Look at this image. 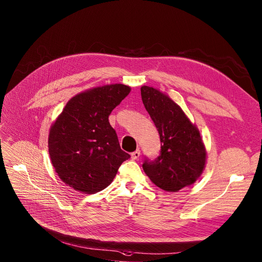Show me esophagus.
Masks as SVG:
<instances>
[{
    "mask_svg": "<svg viewBox=\"0 0 262 262\" xmlns=\"http://www.w3.org/2000/svg\"><path fill=\"white\" fill-rule=\"evenodd\" d=\"M140 156H141V151H140V150H136V151H134V152L131 153L132 160H137L138 158H140Z\"/></svg>",
    "mask_w": 262,
    "mask_h": 262,
    "instance_id": "34e87169",
    "label": "esophagus"
}]
</instances>
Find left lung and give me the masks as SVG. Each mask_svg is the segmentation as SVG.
<instances>
[{"mask_svg": "<svg viewBox=\"0 0 262 262\" xmlns=\"http://www.w3.org/2000/svg\"><path fill=\"white\" fill-rule=\"evenodd\" d=\"M143 103L159 131L161 155L145 161L143 169L161 189L177 192L201 177L207 159L196 126L167 94L152 86L141 88Z\"/></svg>", "mask_w": 262, "mask_h": 262, "instance_id": "1", "label": "left lung"}]
</instances>
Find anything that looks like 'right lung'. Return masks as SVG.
<instances>
[{
	"label": "right lung",
	"instance_id": "obj_1",
	"mask_svg": "<svg viewBox=\"0 0 262 262\" xmlns=\"http://www.w3.org/2000/svg\"><path fill=\"white\" fill-rule=\"evenodd\" d=\"M121 83L89 89L72 97L53 122L49 152L55 171L83 193L107 187L130 155L120 149L109 115L130 93Z\"/></svg>",
	"mask_w": 262,
	"mask_h": 262
}]
</instances>
